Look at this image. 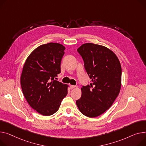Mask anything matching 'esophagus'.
Wrapping results in <instances>:
<instances>
[{
	"instance_id": "34e87169",
	"label": "esophagus",
	"mask_w": 146,
	"mask_h": 146,
	"mask_svg": "<svg viewBox=\"0 0 146 146\" xmlns=\"http://www.w3.org/2000/svg\"><path fill=\"white\" fill-rule=\"evenodd\" d=\"M75 87H76V86H73V85H71V86H70V89H74Z\"/></svg>"
}]
</instances>
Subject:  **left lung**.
Instances as JSON below:
<instances>
[{"label":"left lung","mask_w":146,"mask_h":146,"mask_svg":"<svg viewBox=\"0 0 146 146\" xmlns=\"http://www.w3.org/2000/svg\"><path fill=\"white\" fill-rule=\"evenodd\" d=\"M77 52L92 80L90 85L82 87L81 98L76 104L87 117H98L110 108L120 93L121 64L115 54L102 45L84 43Z\"/></svg>","instance_id":"8db88e82"}]
</instances>
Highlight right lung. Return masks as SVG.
<instances>
[{"label": "right lung", "mask_w": 146, "mask_h": 146, "mask_svg": "<svg viewBox=\"0 0 146 146\" xmlns=\"http://www.w3.org/2000/svg\"><path fill=\"white\" fill-rule=\"evenodd\" d=\"M65 48L57 43L40 45L24 64L21 77L23 93L31 108L42 115L55 113L67 94L68 85L54 80L61 72Z\"/></svg>", "instance_id": "right-lung-1"}]
</instances>
